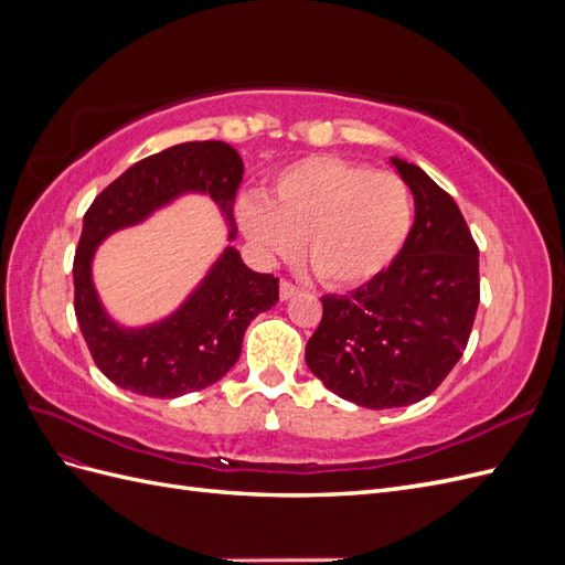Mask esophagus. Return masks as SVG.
<instances>
[{
	"mask_svg": "<svg viewBox=\"0 0 565 565\" xmlns=\"http://www.w3.org/2000/svg\"><path fill=\"white\" fill-rule=\"evenodd\" d=\"M297 292H299L297 285H292L289 280H282V282H280V299H282V301L292 299Z\"/></svg>",
	"mask_w": 565,
	"mask_h": 565,
	"instance_id": "34e87169",
	"label": "esophagus"
}]
</instances>
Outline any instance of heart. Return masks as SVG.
Wrapping results in <instances>:
<instances>
[{
  "label": "heart",
  "mask_w": 565,
  "mask_h": 565,
  "mask_svg": "<svg viewBox=\"0 0 565 565\" xmlns=\"http://www.w3.org/2000/svg\"><path fill=\"white\" fill-rule=\"evenodd\" d=\"M237 224L266 259L299 249L320 282L355 287L377 278L413 228V193L388 169L344 158H306L270 179L268 198L237 200Z\"/></svg>",
  "instance_id": "b5f03b06"
}]
</instances>
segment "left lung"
Instances as JSON below:
<instances>
[{"label":"left lung","mask_w":565,"mask_h":565,"mask_svg":"<svg viewBox=\"0 0 565 565\" xmlns=\"http://www.w3.org/2000/svg\"><path fill=\"white\" fill-rule=\"evenodd\" d=\"M415 198L396 259L347 297H322L306 365L339 398L384 409L434 393L467 349L481 299L478 247L457 202L413 162L391 158Z\"/></svg>","instance_id":"1"}]
</instances>
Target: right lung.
Instances as JSON below:
<instances>
[{"label":"right lung","instance_id":"obj_1","mask_svg":"<svg viewBox=\"0 0 565 565\" xmlns=\"http://www.w3.org/2000/svg\"><path fill=\"white\" fill-rule=\"evenodd\" d=\"M243 172L237 150L224 141L179 143L131 164L84 214L73 262L75 316L94 363L119 388L150 398H177L207 388L237 363L249 322L278 301V278L247 268L233 247L224 249L177 313L141 330L113 322L92 282L98 243L139 224L181 193L212 195L233 241V202Z\"/></svg>","mask_w":565,"mask_h":565}]
</instances>
